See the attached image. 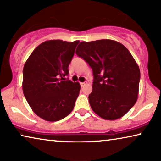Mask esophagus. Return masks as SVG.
Instances as JSON below:
<instances>
[{
  "mask_svg": "<svg viewBox=\"0 0 161 161\" xmlns=\"http://www.w3.org/2000/svg\"><path fill=\"white\" fill-rule=\"evenodd\" d=\"M85 85H86V83H85V82H80V85H81V87H84Z\"/></svg>",
  "mask_w": 161,
  "mask_h": 161,
  "instance_id": "1",
  "label": "esophagus"
}]
</instances>
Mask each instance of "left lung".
Segmentation results:
<instances>
[{
    "label": "left lung",
    "instance_id": "1",
    "mask_svg": "<svg viewBox=\"0 0 161 161\" xmlns=\"http://www.w3.org/2000/svg\"><path fill=\"white\" fill-rule=\"evenodd\" d=\"M76 53L93 70L92 110L105 120L120 119L138 99L140 69L129 50L112 40L81 42Z\"/></svg>",
    "mask_w": 161,
    "mask_h": 161
}]
</instances>
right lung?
Returning a JSON list of instances; mask_svg holds the SVG:
<instances>
[{
	"instance_id": "add662e5",
	"label": "right lung",
	"mask_w": 161,
	"mask_h": 161,
	"mask_svg": "<svg viewBox=\"0 0 161 161\" xmlns=\"http://www.w3.org/2000/svg\"><path fill=\"white\" fill-rule=\"evenodd\" d=\"M79 40H51L33 51L23 67V91L31 110L48 121H57L71 113L80 85L64 81Z\"/></svg>"
}]
</instances>
